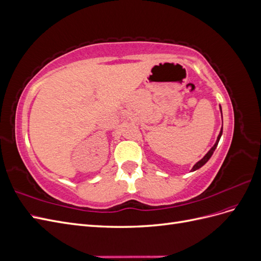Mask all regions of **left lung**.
<instances>
[{"label":"left lung","mask_w":261,"mask_h":261,"mask_svg":"<svg viewBox=\"0 0 261 261\" xmlns=\"http://www.w3.org/2000/svg\"><path fill=\"white\" fill-rule=\"evenodd\" d=\"M221 109V108H220ZM221 135H222V128H221V132H220V134H219V136H218V139H217V141H216V144H215V146H213L209 151H208V153L204 155L202 159L200 160V161H198L197 162L195 165H194V168H193V171H196L197 169H199V168H201L202 165L204 164V163H207V161L210 159L211 158V155H212V153H213V151H215L216 150V148H217V146H218V143H219V140H220V138H221Z\"/></svg>","instance_id":"obj_1"}]
</instances>
